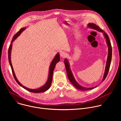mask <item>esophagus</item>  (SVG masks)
Listing matches in <instances>:
<instances>
[{
	"label": "esophagus",
	"instance_id": "1",
	"mask_svg": "<svg viewBox=\"0 0 121 121\" xmlns=\"http://www.w3.org/2000/svg\"><path fill=\"white\" fill-rule=\"evenodd\" d=\"M60 56L62 58H64L67 55L66 53L64 52H61L60 53Z\"/></svg>",
	"mask_w": 121,
	"mask_h": 121
}]
</instances>
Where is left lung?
Instances as JSON below:
<instances>
[{"label": "left lung", "instance_id": "1", "mask_svg": "<svg viewBox=\"0 0 121 121\" xmlns=\"http://www.w3.org/2000/svg\"><path fill=\"white\" fill-rule=\"evenodd\" d=\"M88 26L92 28L93 29H94L97 30H99L100 32H103V33H104V36L106 38V42L107 43L108 46V58H107V63H106V65L105 67V73L104 74V77H103V78L102 80V81H104L105 79L106 78L109 71V69L110 67V65L111 63V60H112V47L111 43V42L110 40V39L109 38V36L108 35V34L104 32V31L101 29L98 26L95 24L93 23H89L88 24ZM65 67L66 69V73H67V77L69 80V81L71 82V83L75 86V87L77 89L79 90H82V91H88V90H91L92 89H93L95 88L96 87H92V88H84L82 87L81 86L79 85L75 80V79L74 78V77L70 71V68H69V65L68 61L66 59L65 60Z\"/></svg>", "mask_w": 121, "mask_h": 121}]
</instances>
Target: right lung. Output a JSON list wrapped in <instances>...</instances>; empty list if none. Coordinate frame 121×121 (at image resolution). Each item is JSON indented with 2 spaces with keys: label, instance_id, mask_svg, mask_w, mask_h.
<instances>
[{
  "label": "right lung",
  "instance_id": "obj_1",
  "mask_svg": "<svg viewBox=\"0 0 121 121\" xmlns=\"http://www.w3.org/2000/svg\"><path fill=\"white\" fill-rule=\"evenodd\" d=\"M25 28H22L20 30L17 32V33H16L15 35H14L13 37L12 38V41H11V44H10L9 48V51H8V58H9V64L10 65L11 68V70H12V72L13 74V76L16 80V81L18 83V84L20 85L21 87H22V88H23L24 89H25V90L28 91H29L31 92H33V93H40V92H44L45 91H46L47 90H48L49 88L50 87V86L51 85V83H52V78H53V72H54V70L55 69V66L56 64V63L59 61L60 60V55L59 54H57L56 56L54 58V59L53 60L50 66V69H49V76H48V80L47 81V82L46 83V84L43 86V87L37 89H35V90H31V89H29L24 86H22L19 82V81L17 80L16 76H15V74L14 73V71L13 70V68L12 65V64L11 62V60H10V53H11V48H12V42L15 40V39H16L17 37L19 36V35H20V34L22 33V31H23L24 30Z\"/></svg>",
  "mask_w": 121,
  "mask_h": 121
}]
</instances>
